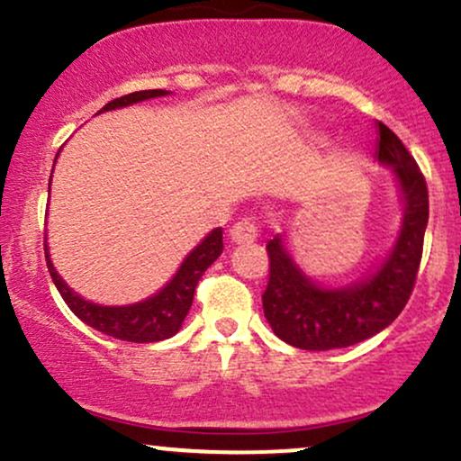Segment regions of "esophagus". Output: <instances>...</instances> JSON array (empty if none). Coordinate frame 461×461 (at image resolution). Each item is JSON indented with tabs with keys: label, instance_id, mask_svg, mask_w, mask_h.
<instances>
[{
	"label": "esophagus",
	"instance_id": "34e87169",
	"mask_svg": "<svg viewBox=\"0 0 461 461\" xmlns=\"http://www.w3.org/2000/svg\"><path fill=\"white\" fill-rule=\"evenodd\" d=\"M230 238L234 245H245L258 238V219L256 216H240L230 230Z\"/></svg>",
	"mask_w": 461,
	"mask_h": 461
}]
</instances>
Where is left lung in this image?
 <instances>
[{
  "instance_id": "left-lung-1",
  "label": "left lung",
  "mask_w": 461,
  "mask_h": 461,
  "mask_svg": "<svg viewBox=\"0 0 461 461\" xmlns=\"http://www.w3.org/2000/svg\"><path fill=\"white\" fill-rule=\"evenodd\" d=\"M377 160L393 164L405 199L399 240L385 262L366 282L325 290L299 271L285 253L282 238L268 240V284L262 294L264 316L275 336L305 351L345 348L375 336L405 308L414 290L422 258L429 193L411 153L399 136L379 121Z\"/></svg>"
}]
</instances>
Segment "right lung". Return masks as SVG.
<instances>
[{"mask_svg":"<svg viewBox=\"0 0 461 461\" xmlns=\"http://www.w3.org/2000/svg\"><path fill=\"white\" fill-rule=\"evenodd\" d=\"M168 91H136L123 97H116L113 102L104 105L99 113L104 110H114L123 108V105L145 102V99L160 97ZM223 253V230L216 227L212 234H208L203 242L197 249H193V253L182 262L176 277L171 279L158 294H153L151 299L142 301V303L134 305H123V308H108V305H97L91 301H84L79 294L73 293L68 285L62 282L60 275L56 273L54 264L50 260V253H47L45 245V260L47 268H50L51 279H54L58 293L65 299L68 310L77 316L79 321L86 322L93 330L105 333V336H113L116 340L125 342H158L164 338L176 336L182 327L184 319H186L190 305H193L194 290L201 275L208 271V267L216 258Z\"/></svg>","mask_w":461,"mask_h":461,"instance_id":"add662e5","label":"right lung"}]
</instances>
